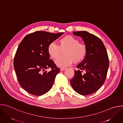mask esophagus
Masks as SVG:
<instances>
[{
  "label": "esophagus",
  "mask_w": 123,
  "mask_h": 123,
  "mask_svg": "<svg viewBox=\"0 0 123 123\" xmlns=\"http://www.w3.org/2000/svg\"><path fill=\"white\" fill-rule=\"evenodd\" d=\"M66 69H67V68H60V71H65V70H66Z\"/></svg>",
  "instance_id": "obj_1"
}]
</instances>
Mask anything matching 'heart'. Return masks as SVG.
Returning a JSON list of instances; mask_svg holds the SVG:
<instances>
[{
    "mask_svg": "<svg viewBox=\"0 0 123 123\" xmlns=\"http://www.w3.org/2000/svg\"><path fill=\"white\" fill-rule=\"evenodd\" d=\"M63 52L64 55L58 57L55 61L59 67H65L71 65L74 62H82L87 55V48L83 44L71 36H66L58 40V46L54 43H50L48 47V52L53 59H56Z\"/></svg>",
    "mask_w": 123,
    "mask_h": 123,
    "instance_id": "b5f03b06",
    "label": "heart"
}]
</instances>
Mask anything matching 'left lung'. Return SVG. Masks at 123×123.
Listing matches in <instances>:
<instances>
[{
    "instance_id": "obj_1",
    "label": "left lung",
    "mask_w": 123,
    "mask_h": 123,
    "mask_svg": "<svg viewBox=\"0 0 123 123\" xmlns=\"http://www.w3.org/2000/svg\"><path fill=\"white\" fill-rule=\"evenodd\" d=\"M81 37L87 48V55L74 69V75L70 81L74 90L82 95L92 94L97 91L106 79L109 66L107 51L102 40L86 31H74ZM84 70L85 74H82Z\"/></svg>"
}]
</instances>
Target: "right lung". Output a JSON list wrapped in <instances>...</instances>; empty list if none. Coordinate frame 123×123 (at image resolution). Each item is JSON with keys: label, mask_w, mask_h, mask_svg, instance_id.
Returning a JSON list of instances; mask_svg holds the SVG:
<instances>
[{"label": "right lung", "mask_w": 123, "mask_h": 123, "mask_svg": "<svg viewBox=\"0 0 123 123\" xmlns=\"http://www.w3.org/2000/svg\"><path fill=\"white\" fill-rule=\"evenodd\" d=\"M63 33L37 31L23 38L17 49L13 66L18 82L27 92L36 96L49 92L60 69L48 52L49 45ZM50 68L51 71H45Z\"/></svg>", "instance_id": "right-lung-1"}]
</instances>
